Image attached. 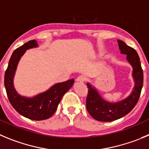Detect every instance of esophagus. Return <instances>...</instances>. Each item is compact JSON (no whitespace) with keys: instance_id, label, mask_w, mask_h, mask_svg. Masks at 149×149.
<instances>
[{"instance_id":"esophagus-1","label":"esophagus","mask_w":149,"mask_h":149,"mask_svg":"<svg viewBox=\"0 0 149 149\" xmlns=\"http://www.w3.org/2000/svg\"><path fill=\"white\" fill-rule=\"evenodd\" d=\"M86 81V77L84 76H79L76 78V81L79 82H84Z\"/></svg>"}]
</instances>
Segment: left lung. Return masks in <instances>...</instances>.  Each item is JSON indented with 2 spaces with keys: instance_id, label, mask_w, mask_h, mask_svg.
Masks as SVG:
<instances>
[{
  "instance_id": "1",
  "label": "left lung",
  "mask_w": 149,
  "mask_h": 149,
  "mask_svg": "<svg viewBox=\"0 0 149 149\" xmlns=\"http://www.w3.org/2000/svg\"><path fill=\"white\" fill-rule=\"evenodd\" d=\"M118 42L120 53L126 54V59L132 66V76L135 84L129 96L118 102L110 103L103 99L98 91L90 83H87V109L94 119L99 121L115 120L131 112L138 101L143 84V72L137 51L134 48L128 46L121 40H118Z\"/></svg>"
}]
</instances>
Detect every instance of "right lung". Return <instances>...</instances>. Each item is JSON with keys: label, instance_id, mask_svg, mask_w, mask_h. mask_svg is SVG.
<instances>
[{"label": "right lung", "instance_id": "right-lung-1", "mask_svg": "<svg viewBox=\"0 0 149 149\" xmlns=\"http://www.w3.org/2000/svg\"><path fill=\"white\" fill-rule=\"evenodd\" d=\"M37 47L35 40H31L15 50L4 76V85L9 102L19 114L27 118L42 120L49 118L56 112L62 96L70 90L74 79L54 84L48 90L32 98L20 95L14 87L13 79L19 60L26 50Z\"/></svg>", "mask_w": 149, "mask_h": 149}]
</instances>
